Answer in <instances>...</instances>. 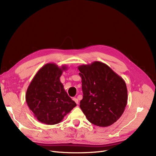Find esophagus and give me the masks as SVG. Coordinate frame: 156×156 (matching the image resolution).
<instances>
[{"label":"esophagus","instance_id":"obj_1","mask_svg":"<svg viewBox=\"0 0 156 156\" xmlns=\"http://www.w3.org/2000/svg\"><path fill=\"white\" fill-rule=\"evenodd\" d=\"M74 101V102L76 103V104H78V100L76 98H74L73 99Z\"/></svg>","mask_w":156,"mask_h":156}]
</instances>
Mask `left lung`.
Masks as SVG:
<instances>
[{
	"mask_svg": "<svg viewBox=\"0 0 156 156\" xmlns=\"http://www.w3.org/2000/svg\"><path fill=\"white\" fill-rule=\"evenodd\" d=\"M83 99L80 107L89 122L105 127L116 122L127 103L124 80L107 64L95 61L78 67Z\"/></svg>",
	"mask_w": 156,
	"mask_h": 156,
	"instance_id": "8db88e82",
	"label": "left lung"
}]
</instances>
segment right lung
<instances>
[{"instance_id":"right-lung-1","label":"right lung","mask_w":156,"mask_h":156,"mask_svg":"<svg viewBox=\"0 0 156 156\" xmlns=\"http://www.w3.org/2000/svg\"><path fill=\"white\" fill-rule=\"evenodd\" d=\"M67 69L48 63L40 68L28 86L26 101L34 116L40 122L55 125L76 106L63 88L60 78Z\"/></svg>"}]
</instances>
